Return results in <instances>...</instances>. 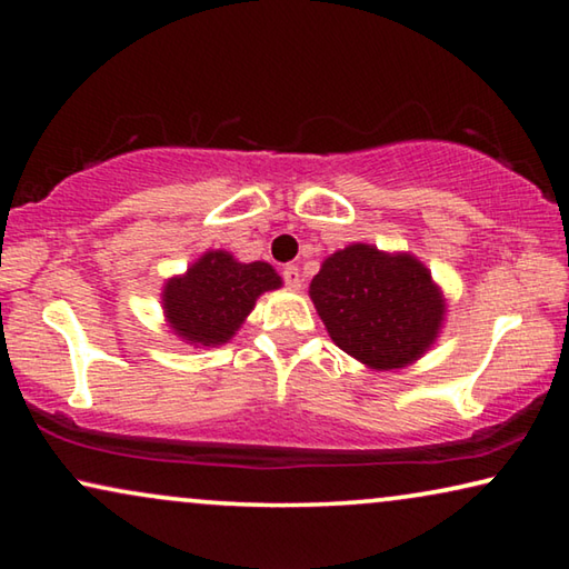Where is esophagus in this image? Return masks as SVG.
<instances>
[{"instance_id":"34e87169","label":"esophagus","mask_w":569,"mask_h":569,"mask_svg":"<svg viewBox=\"0 0 569 569\" xmlns=\"http://www.w3.org/2000/svg\"><path fill=\"white\" fill-rule=\"evenodd\" d=\"M283 281L291 286V288H301V271H298V266H293V263H288V266H283Z\"/></svg>"}]
</instances>
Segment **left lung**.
Segmentation results:
<instances>
[{"label":"left lung","mask_w":569,"mask_h":569,"mask_svg":"<svg viewBox=\"0 0 569 569\" xmlns=\"http://www.w3.org/2000/svg\"><path fill=\"white\" fill-rule=\"evenodd\" d=\"M308 293L336 346L383 371L417 361L445 316L439 288L417 258L363 243L326 258Z\"/></svg>","instance_id":"obj_1"}]
</instances>
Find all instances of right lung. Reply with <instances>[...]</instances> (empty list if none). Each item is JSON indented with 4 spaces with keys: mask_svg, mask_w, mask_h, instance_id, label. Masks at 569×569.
I'll list each match as a JSON object with an SVG mask.
<instances>
[{
    "mask_svg": "<svg viewBox=\"0 0 569 569\" xmlns=\"http://www.w3.org/2000/svg\"><path fill=\"white\" fill-rule=\"evenodd\" d=\"M281 286L268 263H238L226 250L206 253L162 293L172 331L190 343H226L243 323L256 298Z\"/></svg>",
    "mask_w": 569,
    "mask_h": 569,
    "instance_id": "right-lung-1",
    "label": "right lung"
}]
</instances>
